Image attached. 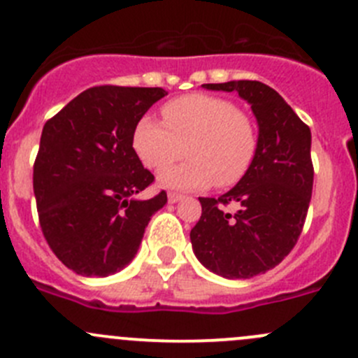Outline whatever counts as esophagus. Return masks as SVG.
I'll use <instances>...</instances> for the list:
<instances>
[{
    "label": "esophagus",
    "mask_w": 358,
    "mask_h": 358,
    "mask_svg": "<svg viewBox=\"0 0 358 358\" xmlns=\"http://www.w3.org/2000/svg\"><path fill=\"white\" fill-rule=\"evenodd\" d=\"M168 199H169V203H178V201L183 199V196H182V194H178V192H169Z\"/></svg>",
    "instance_id": "esophagus-1"
}]
</instances>
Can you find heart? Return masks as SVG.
I'll return each instance as SVG.
<instances>
[{
    "mask_svg": "<svg viewBox=\"0 0 358 358\" xmlns=\"http://www.w3.org/2000/svg\"><path fill=\"white\" fill-rule=\"evenodd\" d=\"M164 122L145 115L133 131V148L147 168L162 169L183 154L182 164L164 169L159 182L169 189H227L246 176L259 152V131L234 101L213 94L171 99Z\"/></svg>",
    "mask_w": 358,
    "mask_h": 358,
    "instance_id": "obj_1",
    "label": "heart"
}]
</instances>
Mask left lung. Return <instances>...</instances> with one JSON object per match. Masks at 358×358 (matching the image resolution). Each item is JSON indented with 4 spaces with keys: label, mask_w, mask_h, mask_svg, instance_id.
Returning <instances> with one entry per match:
<instances>
[{
    "label": "left lung",
    "mask_w": 358,
    "mask_h": 358,
    "mask_svg": "<svg viewBox=\"0 0 358 358\" xmlns=\"http://www.w3.org/2000/svg\"><path fill=\"white\" fill-rule=\"evenodd\" d=\"M238 92L259 124V152L245 178L229 192L199 197L190 241L199 262L224 278H252L278 266L296 246L313 190L311 131L285 99L257 80L204 83ZM236 206L231 214L227 206Z\"/></svg>",
    "instance_id": "8db88e82"
}]
</instances>
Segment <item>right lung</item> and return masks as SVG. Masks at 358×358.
Returning <instances> with one entry per match:
<instances>
[{
  "label": "right lung",
  "mask_w": 358,
  "mask_h": 358,
  "mask_svg": "<svg viewBox=\"0 0 358 358\" xmlns=\"http://www.w3.org/2000/svg\"><path fill=\"white\" fill-rule=\"evenodd\" d=\"M168 92L91 87L45 122L33 168L40 227L59 260L82 276H108L133 260L150 217L168 203L133 148V131Z\"/></svg>",
  "instance_id": "1"
}]
</instances>
